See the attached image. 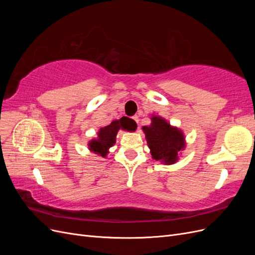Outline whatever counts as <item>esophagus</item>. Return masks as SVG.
<instances>
[{
    "instance_id": "1",
    "label": "esophagus",
    "mask_w": 255,
    "mask_h": 255,
    "mask_svg": "<svg viewBox=\"0 0 255 255\" xmlns=\"http://www.w3.org/2000/svg\"><path fill=\"white\" fill-rule=\"evenodd\" d=\"M133 119H134L135 122H137V123H138V121H139V119H138V116H134Z\"/></svg>"
}]
</instances>
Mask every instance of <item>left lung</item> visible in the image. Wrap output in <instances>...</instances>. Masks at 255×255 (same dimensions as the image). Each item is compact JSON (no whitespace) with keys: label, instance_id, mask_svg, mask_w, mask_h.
Wrapping results in <instances>:
<instances>
[{"label":"left lung","instance_id":"8db88e82","mask_svg":"<svg viewBox=\"0 0 255 255\" xmlns=\"http://www.w3.org/2000/svg\"><path fill=\"white\" fill-rule=\"evenodd\" d=\"M151 125L142 127L152 158L171 165L179 158L177 154L185 146V137L181 129L173 128L165 119L152 116Z\"/></svg>","mask_w":255,"mask_h":255}]
</instances>
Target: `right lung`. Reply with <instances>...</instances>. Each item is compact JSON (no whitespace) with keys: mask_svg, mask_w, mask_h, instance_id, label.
Returning a JSON list of instances; mask_svg holds the SVG:
<instances>
[{"mask_svg":"<svg viewBox=\"0 0 255 255\" xmlns=\"http://www.w3.org/2000/svg\"><path fill=\"white\" fill-rule=\"evenodd\" d=\"M120 128L127 130H135L136 125H134L132 119H128L127 117H122L119 120L113 121L110 126L100 128L97 139H92L88 143L89 150L96 154H99L102 157H105L107 153H109V149L115 144L116 136H117V133Z\"/></svg>","mask_w":255,"mask_h":255,"instance_id":"obj_1","label":"right lung"}]
</instances>
